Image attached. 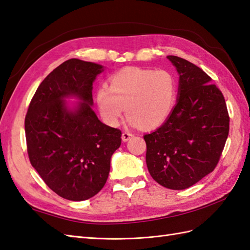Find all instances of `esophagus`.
Wrapping results in <instances>:
<instances>
[{
    "mask_svg": "<svg viewBox=\"0 0 250 250\" xmlns=\"http://www.w3.org/2000/svg\"><path fill=\"white\" fill-rule=\"evenodd\" d=\"M131 137H134V134L130 131H124L123 134H122V140H123L124 142L128 141Z\"/></svg>",
    "mask_w": 250,
    "mask_h": 250,
    "instance_id": "34e87169",
    "label": "esophagus"
}]
</instances>
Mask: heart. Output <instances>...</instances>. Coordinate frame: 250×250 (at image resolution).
I'll list each match as a JSON object with an SVG mask.
<instances>
[{
	"label": "heart",
	"mask_w": 250,
	"mask_h": 250,
	"mask_svg": "<svg viewBox=\"0 0 250 250\" xmlns=\"http://www.w3.org/2000/svg\"><path fill=\"white\" fill-rule=\"evenodd\" d=\"M177 82L168 70L126 67L110 77L109 86L97 91V104L104 121L118 126L124 109L129 123L154 129L162 126L173 111Z\"/></svg>",
	"instance_id": "1"
}]
</instances>
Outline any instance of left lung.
Masks as SVG:
<instances>
[{
    "instance_id": "1",
    "label": "left lung",
    "mask_w": 250,
    "mask_h": 250,
    "mask_svg": "<svg viewBox=\"0 0 250 250\" xmlns=\"http://www.w3.org/2000/svg\"><path fill=\"white\" fill-rule=\"evenodd\" d=\"M167 58L180 75L179 98L169 119L143 138L149 174L162 186L181 190L217 166L230 118L223 93L208 74L187 60Z\"/></svg>"
}]
</instances>
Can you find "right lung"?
<instances>
[{"label":"right lung","instance_id":"add662e5","mask_svg":"<svg viewBox=\"0 0 250 250\" xmlns=\"http://www.w3.org/2000/svg\"><path fill=\"white\" fill-rule=\"evenodd\" d=\"M102 65L70 59L53 69L36 90L24 128L31 165L57 195L83 201L102 190L122 131L107 126L92 110L93 82ZM78 97L75 109L63 99Z\"/></svg>","mask_w":250,"mask_h":250}]
</instances>
